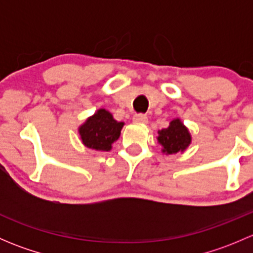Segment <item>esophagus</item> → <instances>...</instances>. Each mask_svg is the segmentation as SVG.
<instances>
[{"label": "esophagus", "mask_w": 253, "mask_h": 253, "mask_svg": "<svg viewBox=\"0 0 253 253\" xmlns=\"http://www.w3.org/2000/svg\"><path fill=\"white\" fill-rule=\"evenodd\" d=\"M133 121L138 122V124H147L148 117H147V115H144V114H136L133 116Z\"/></svg>", "instance_id": "obj_1"}]
</instances>
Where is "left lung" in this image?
Returning <instances> with one entry per match:
<instances>
[{
  "label": "left lung",
  "instance_id": "obj_1",
  "mask_svg": "<svg viewBox=\"0 0 253 253\" xmlns=\"http://www.w3.org/2000/svg\"><path fill=\"white\" fill-rule=\"evenodd\" d=\"M158 143L162 145V152L165 154H176L185 152L191 144V134L187 127L181 122L180 119H175L170 122L169 127L158 131Z\"/></svg>",
  "mask_w": 253,
  "mask_h": 253
}]
</instances>
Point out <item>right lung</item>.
Segmentation results:
<instances>
[{
    "label": "right lung",
    "mask_w": 253,
    "mask_h": 253,
    "mask_svg": "<svg viewBox=\"0 0 253 253\" xmlns=\"http://www.w3.org/2000/svg\"><path fill=\"white\" fill-rule=\"evenodd\" d=\"M124 122H119L105 109H99L93 116L88 117L78 128L82 143L86 148L109 152L112 143L119 139Z\"/></svg>",
    "instance_id": "right-lung-1"
}]
</instances>
